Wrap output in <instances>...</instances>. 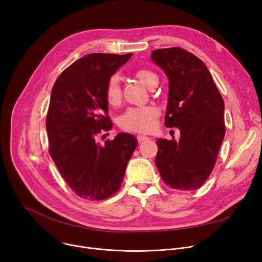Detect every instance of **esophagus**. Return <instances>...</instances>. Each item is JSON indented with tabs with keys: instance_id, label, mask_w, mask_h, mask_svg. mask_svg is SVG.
<instances>
[{
	"instance_id": "34e87169",
	"label": "esophagus",
	"mask_w": 262,
	"mask_h": 262,
	"mask_svg": "<svg viewBox=\"0 0 262 262\" xmlns=\"http://www.w3.org/2000/svg\"><path fill=\"white\" fill-rule=\"evenodd\" d=\"M137 139H138V141H139V142H143V141L148 140L149 138H148V137L144 136V135H139V136H137Z\"/></svg>"
}]
</instances>
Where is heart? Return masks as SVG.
<instances>
[{
    "mask_svg": "<svg viewBox=\"0 0 262 262\" xmlns=\"http://www.w3.org/2000/svg\"><path fill=\"white\" fill-rule=\"evenodd\" d=\"M136 76L147 88L153 79L158 78L154 72L146 70V69H140L136 71ZM105 98L110 106H117L120 104L122 90L120 77L118 75H113L108 79L105 87ZM158 116L159 110L155 106L130 107L119 117L118 124L121 128L128 132L147 133L154 128Z\"/></svg>",
    "mask_w": 262,
    "mask_h": 262,
    "instance_id": "1",
    "label": "heart"
}]
</instances>
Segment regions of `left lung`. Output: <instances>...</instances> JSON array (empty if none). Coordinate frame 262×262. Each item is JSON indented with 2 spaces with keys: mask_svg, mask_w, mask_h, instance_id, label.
I'll list each match as a JSON object with an SVG mask.
<instances>
[{
  "mask_svg": "<svg viewBox=\"0 0 262 262\" xmlns=\"http://www.w3.org/2000/svg\"><path fill=\"white\" fill-rule=\"evenodd\" d=\"M150 59L169 79L164 125L180 140L157 139L156 167L173 189L196 190L213 170L225 136L224 101L205 63L181 48L159 49Z\"/></svg>",
  "mask_w": 262,
  "mask_h": 262,
  "instance_id": "8db88e82",
  "label": "left lung"
}]
</instances>
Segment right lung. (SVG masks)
Segmentation results:
<instances>
[{
	"label": "right lung",
	"mask_w": 262,
	"mask_h": 262,
	"mask_svg": "<svg viewBox=\"0 0 262 262\" xmlns=\"http://www.w3.org/2000/svg\"><path fill=\"white\" fill-rule=\"evenodd\" d=\"M130 54H88L55 81L47 116L50 154L63 180L86 200L101 201L120 189L127 163L138 144L120 133L101 145L96 136L109 130L105 87Z\"/></svg>",
	"instance_id": "1"
}]
</instances>
